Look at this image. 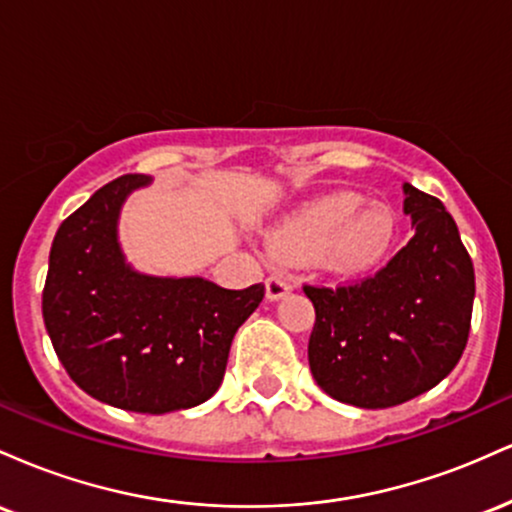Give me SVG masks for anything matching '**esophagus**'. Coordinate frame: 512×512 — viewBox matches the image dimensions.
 I'll return each instance as SVG.
<instances>
[{
  "mask_svg": "<svg viewBox=\"0 0 512 512\" xmlns=\"http://www.w3.org/2000/svg\"><path fill=\"white\" fill-rule=\"evenodd\" d=\"M293 291V281L284 274H272L267 279V298L269 301H281L286 293Z\"/></svg>",
  "mask_w": 512,
  "mask_h": 512,
  "instance_id": "1",
  "label": "esophagus"
}]
</instances>
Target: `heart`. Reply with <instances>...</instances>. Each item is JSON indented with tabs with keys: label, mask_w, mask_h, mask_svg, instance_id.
Returning a JSON list of instances; mask_svg holds the SVG:
<instances>
[{
	"label": "heart",
	"mask_w": 512,
	"mask_h": 512,
	"mask_svg": "<svg viewBox=\"0 0 512 512\" xmlns=\"http://www.w3.org/2000/svg\"><path fill=\"white\" fill-rule=\"evenodd\" d=\"M395 238V216L378 202L351 192L305 204L276 233L274 245L286 260H313L342 272L375 264Z\"/></svg>",
	"instance_id": "1"
}]
</instances>
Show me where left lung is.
I'll return each instance as SVG.
<instances>
[{
	"instance_id": "1",
	"label": "left lung",
	"mask_w": 512,
	"mask_h": 512,
	"mask_svg": "<svg viewBox=\"0 0 512 512\" xmlns=\"http://www.w3.org/2000/svg\"><path fill=\"white\" fill-rule=\"evenodd\" d=\"M414 238L370 279L303 286L315 305L308 361L327 395L387 409L448 378L469 337L474 267L443 202L404 182Z\"/></svg>"
}]
</instances>
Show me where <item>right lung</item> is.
I'll return each mask as SVG.
<instances>
[{
	"label": "right lung",
	"mask_w": 512,
	"mask_h": 512,
	"mask_svg": "<svg viewBox=\"0 0 512 512\" xmlns=\"http://www.w3.org/2000/svg\"><path fill=\"white\" fill-rule=\"evenodd\" d=\"M149 175H122L62 221L50 248L43 320L86 395L139 414L190 409L219 390L238 327L264 286L142 274L117 238L122 204Z\"/></svg>",
	"instance_id": "1"
}]
</instances>
